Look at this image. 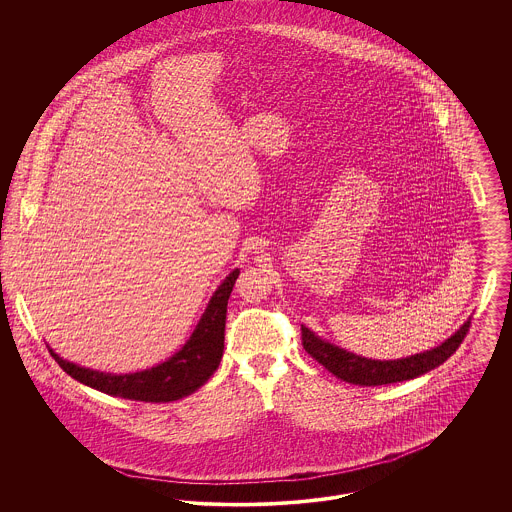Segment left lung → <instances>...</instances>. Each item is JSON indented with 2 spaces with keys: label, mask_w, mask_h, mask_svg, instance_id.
Returning <instances> with one entry per match:
<instances>
[{
  "label": "left lung",
  "mask_w": 512,
  "mask_h": 512,
  "mask_svg": "<svg viewBox=\"0 0 512 512\" xmlns=\"http://www.w3.org/2000/svg\"><path fill=\"white\" fill-rule=\"evenodd\" d=\"M468 328H470V318L449 340L443 341L438 347L424 353H416L407 359H395V361H374V359L349 353L330 341L320 340L305 326H301V341H303V349L315 361L343 382H349L355 386H384V384H395L403 380H413L416 376L426 374L436 366L443 365L459 349V345L466 338Z\"/></svg>",
  "instance_id": "obj_1"
}]
</instances>
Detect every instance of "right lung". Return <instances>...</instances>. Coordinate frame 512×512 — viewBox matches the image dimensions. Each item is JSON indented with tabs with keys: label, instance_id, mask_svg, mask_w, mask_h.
<instances>
[{
	"label": "right lung",
	"instance_id": "1",
	"mask_svg": "<svg viewBox=\"0 0 512 512\" xmlns=\"http://www.w3.org/2000/svg\"><path fill=\"white\" fill-rule=\"evenodd\" d=\"M238 274L240 270L236 268L224 278L197 322L190 340L161 365L134 374H109L69 363L53 353V349H49V353L71 378L107 395L146 403H169L192 395L219 368L224 351L226 305Z\"/></svg>",
	"mask_w": 512,
	"mask_h": 512
}]
</instances>
